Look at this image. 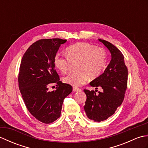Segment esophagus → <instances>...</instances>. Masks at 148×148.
<instances>
[{"mask_svg": "<svg viewBox=\"0 0 148 148\" xmlns=\"http://www.w3.org/2000/svg\"><path fill=\"white\" fill-rule=\"evenodd\" d=\"M73 91L74 92H80L81 90L80 88H78L77 87H73Z\"/></svg>", "mask_w": 148, "mask_h": 148, "instance_id": "1", "label": "esophagus"}]
</instances>
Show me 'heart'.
<instances>
[{
  "label": "heart",
  "mask_w": 148,
  "mask_h": 148,
  "mask_svg": "<svg viewBox=\"0 0 148 148\" xmlns=\"http://www.w3.org/2000/svg\"><path fill=\"white\" fill-rule=\"evenodd\" d=\"M67 56L57 55L54 65L62 73L69 71L72 62H77L78 71L72 72L64 78V82L74 86H79L90 78H95L101 74L106 64L104 49L96 48L88 42H77L66 49Z\"/></svg>",
  "instance_id": "heart-1"
}]
</instances>
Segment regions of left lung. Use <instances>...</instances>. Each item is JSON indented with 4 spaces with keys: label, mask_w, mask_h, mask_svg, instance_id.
Listing matches in <instances>:
<instances>
[{
    "label": "left lung",
    "mask_w": 148,
    "mask_h": 148,
    "mask_svg": "<svg viewBox=\"0 0 148 148\" xmlns=\"http://www.w3.org/2000/svg\"><path fill=\"white\" fill-rule=\"evenodd\" d=\"M109 50L111 60L103 73L90 83V86L101 87L103 91H90L84 89L86 100L84 111L91 120L100 122L114 114L123 101L127 88L128 69L122 53L108 41L99 39Z\"/></svg>",
    "instance_id": "1"
}]
</instances>
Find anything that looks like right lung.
<instances>
[{
    "label": "right lung",
    "mask_w": 148,
    "mask_h": 148,
    "mask_svg": "<svg viewBox=\"0 0 148 148\" xmlns=\"http://www.w3.org/2000/svg\"><path fill=\"white\" fill-rule=\"evenodd\" d=\"M66 41L39 40L21 59L18 85L22 98L30 114L44 123H53L60 116L64 100L72 91L71 85L60 81L53 62L60 46ZM53 84H57V90L49 92L48 88Z\"/></svg>",
    "instance_id": "add662e5"
}]
</instances>
